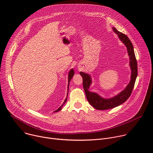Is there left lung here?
I'll use <instances>...</instances> for the list:
<instances>
[{
  "instance_id": "left-lung-1",
  "label": "left lung",
  "mask_w": 153,
  "mask_h": 153,
  "mask_svg": "<svg viewBox=\"0 0 153 153\" xmlns=\"http://www.w3.org/2000/svg\"><path fill=\"white\" fill-rule=\"evenodd\" d=\"M113 30L118 35L120 40L126 47L128 56L129 57V65L131 70V80L125 90L119 93L117 96L110 99H104L96 93L89 91L88 89L91 84V78L89 74L80 72V74L83 78V86L86 99L91 105L99 110H105L114 108L125 102L131 94L137 76V60L136 59L133 45L131 42L130 41L127 36L118 31L114 27L113 28Z\"/></svg>"
}]
</instances>
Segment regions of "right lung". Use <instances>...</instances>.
I'll return each mask as SVG.
<instances>
[{
    "label": "right lung",
    "mask_w": 153,
    "mask_h": 153,
    "mask_svg": "<svg viewBox=\"0 0 153 153\" xmlns=\"http://www.w3.org/2000/svg\"><path fill=\"white\" fill-rule=\"evenodd\" d=\"M74 70H73V69H71V70H70V73H69V74H68V88H69V83H70V80H71V79H72V77H73V76H74ZM67 96H68V94H67ZM67 98L65 99V100H64V102H63V103L57 109V110H56L55 111H54V112H57V111H60V110H61V109H62V106H63V105L65 103V102H67Z\"/></svg>",
    "instance_id": "obj_1"
}]
</instances>
